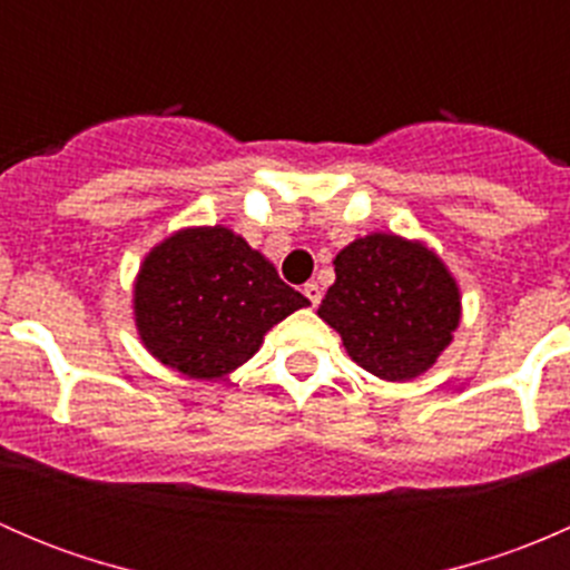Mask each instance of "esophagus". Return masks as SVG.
<instances>
[{
  "mask_svg": "<svg viewBox=\"0 0 570 570\" xmlns=\"http://www.w3.org/2000/svg\"><path fill=\"white\" fill-rule=\"evenodd\" d=\"M303 295L308 297V303H312V306H320V301H322V289L317 284H314V281H308L306 286H303Z\"/></svg>",
  "mask_w": 570,
  "mask_h": 570,
  "instance_id": "obj_1",
  "label": "esophagus"
}]
</instances>
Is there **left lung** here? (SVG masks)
I'll list each match as a JSON object with an SVG mask.
<instances>
[{
	"mask_svg": "<svg viewBox=\"0 0 570 570\" xmlns=\"http://www.w3.org/2000/svg\"><path fill=\"white\" fill-rule=\"evenodd\" d=\"M333 269L317 314L350 358L383 381L428 372L461 322V292L444 262L422 243L370 234L338 253Z\"/></svg>",
	"mask_w": 570,
	"mask_h": 570,
	"instance_id": "left-lung-1",
	"label": "left lung"
}]
</instances>
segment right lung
I'll list each match as a JSON object with an SVG mask.
<instances>
[{
    "instance_id": "right-lung-1",
    "label": "right lung",
    "mask_w": 570,
    "mask_h": 570,
    "mask_svg": "<svg viewBox=\"0 0 570 570\" xmlns=\"http://www.w3.org/2000/svg\"><path fill=\"white\" fill-rule=\"evenodd\" d=\"M306 297L223 226L184 228L157 245L135 284V320L154 358L215 381L250 358L264 333Z\"/></svg>"
}]
</instances>
